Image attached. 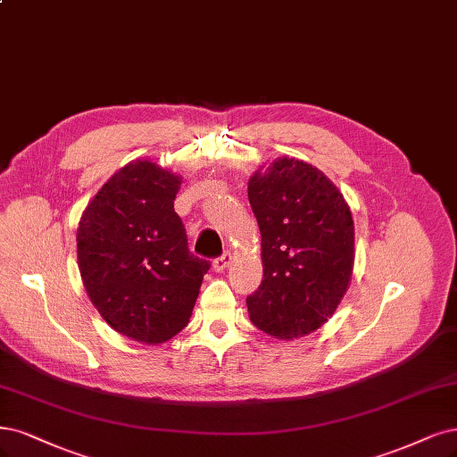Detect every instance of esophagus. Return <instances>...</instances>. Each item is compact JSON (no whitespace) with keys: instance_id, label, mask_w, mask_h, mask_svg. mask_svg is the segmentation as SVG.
I'll use <instances>...</instances> for the list:
<instances>
[{"instance_id":"1","label":"esophagus","mask_w":457,"mask_h":457,"mask_svg":"<svg viewBox=\"0 0 457 457\" xmlns=\"http://www.w3.org/2000/svg\"><path fill=\"white\" fill-rule=\"evenodd\" d=\"M230 261H232V255H230V251H225V253L221 255V257H217L215 261H213V270L215 272H223L227 266L230 264Z\"/></svg>"}]
</instances>
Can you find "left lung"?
<instances>
[{"mask_svg": "<svg viewBox=\"0 0 457 457\" xmlns=\"http://www.w3.org/2000/svg\"><path fill=\"white\" fill-rule=\"evenodd\" d=\"M262 236V281L245 303L266 335L291 340L333 316L353 269V219L318 168L278 159L249 179Z\"/></svg>", "mask_w": 457, "mask_h": 457, "instance_id": "8db88e82", "label": "left lung"}]
</instances>
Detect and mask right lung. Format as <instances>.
<instances>
[{"mask_svg":"<svg viewBox=\"0 0 457 457\" xmlns=\"http://www.w3.org/2000/svg\"><path fill=\"white\" fill-rule=\"evenodd\" d=\"M179 183L149 161H134L100 188L77 228L92 304L117 333L144 344H162L187 327L212 266L188 251L174 210Z\"/></svg>","mask_w":457,"mask_h":457,"instance_id":"right-lung-1","label":"right lung"}]
</instances>
